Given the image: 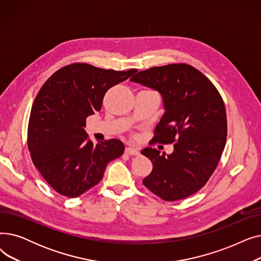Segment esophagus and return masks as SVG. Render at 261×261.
<instances>
[{
    "label": "esophagus",
    "instance_id": "obj_1",
    "mask_svg": "<svg viewBox=\"0 0 261 261\" xmlns=\"http://www.w3.org/2000/svg\"><path fill=\"white\" fill-rule=\"evenodd\" d=\"M125 152H126L127 154H129V155H139V154H140L139 149H135V148H132V147L126 148Z\"/></svg>",
    "mask_w": 261,
    "mask_h": 261
}]
</instances>
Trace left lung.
Instances as JSON below:
<instances>
[{
  "instance_id": "8db88e82",
  "label": "left lung",
  "mask_w": 261,
  "mask_h": 261,
  "mask_svg": "<svg viewBox=\"0 0 261 261\" xmlns=\"http://www.w3.org/2000/svg\"><path fill=\"white\" fill-rule=\"evenodd\" d=\"M130 80L163 96L165 113L149 144L175 143L167 156L155 148L142 150L153 165L143 184L168 202L196 194L216 170L226 143L222 96L206 76L186 63L150 67Z\"/></svg>"
}]
</instances>
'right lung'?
<instances>
[{"label": "right lung", "instance_id": "add662e5", "mask_svg": "<svg viewBox=\"0 0 261 261\" xmlns=\"http://www.w3.org/2000/svg\"><path fill=\"white\" fill-rule=\"evenodd\" d=\"M136 72L76 62L59 68L41 87L30 115L27 146L34 165L58 194H85L101 181L108 164L122 155L125 145L119 140L94 145L86 120L100 111L109 89Z\"/></svg>", "mask_w": 261, "mask_h": 261}]
</instances>
